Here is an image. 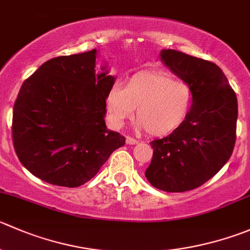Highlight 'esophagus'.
I'll return each instance as SVG.
<instances>
[{
	"instance_id": "obj_1",
	"label": "esophagus",
	"mask_w": 250,
	"mask_h": 250,
	"mask_svg": "<svg viewBox=\"0 0 250 250\" xmlns=\"http://www.w3.org/2000/svg\"><path fill=\"white\" fill-rule=\"evenodd\" d=\"M125 142H127L128 145H134L137 144V139H134V138H130V137H127L125 138Z\"/></svg>"
}]
</instances>
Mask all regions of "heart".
<instances>
[{"label":"heart","instance_id":"obj_1","mask_svg":"<svg viewBox=\"0 0 250 250\" xmlns=\"http://www.w3.org/2000/svg\"><path fill=\"white\" fill-rule=\"evenodd\" d=\"M193 103L190 86L161 72H140L123 88L111 89L106 107L115 125L132 120L137 108L138 127L154 137L171 134L183 125Z\"/></svg>","mask_w":250,"mask_h":250}]
</instances>
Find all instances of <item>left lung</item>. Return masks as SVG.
Wrapping results in <instances>:
<instances>
[{"label": "left lung", "mask_w": 250, "mask_h": 250, "mask_svg": "<svg viewBox=\"0 0 250 250\" xmlns=\"http://www.w3.org/2000/svg\"><path fill=\"white\" fill-rule=\"evenodd\" d=\"M165 66L186 82L193 103L183 125L150 143L152 160L145 177L164 192H187L204 184L233 151L238 104L219 66L176 50L160 52Z\"/></svg>", "instance_id": "obj_1"}]
</instances>
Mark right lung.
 Returning <instances> with one entry per match:
<instances>
[{
    "instance_id": "add662e5",
    "label": "right lung",
    "mask_w": 250,
    "mask_h": 250,
    "mask_svg": "<svg viewBox=\"0 0 250 250\" xmlns=\"http://www.w3.org/2000/svg\"><path fill=\"white\" fill-rule=\"evenodd\" d=\"M96 48L48 60L23 83L13 107L12 138L19 161L47 183L90 181L125 138L105 125L116 78L96 73Z\"/></svg>"
}]
</instances>
